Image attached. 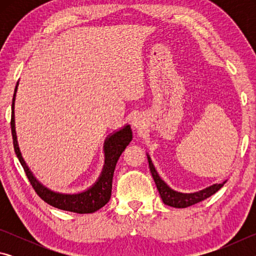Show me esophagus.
Segmentation results:
<instances>
[{
  "instance_id": "obj_1",
  "label": "esophagus",
  "mask_w": 256,
  "mask_h": 256,
  "mask_svg": "<svg viewBox=\"0 0 256 256\" xmlns=\"http://www.w3.org/2000/svg\"><path fill=\"white\" fill-rule=\"evenodd\" d=\"M133 126L136 128H142L141 120H138V118H134V120H133Z\"/></svg>"
}]
</instances>
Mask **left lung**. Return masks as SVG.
Returning <instances> with one entry per match:
<instances>
[{
	"label": "left lung",
	"mask_w": 256,
	"mask_h": 256,
	"mask_svg": "<svg viewBox=\"0 0 256 256\" xmlns=\"http://www.w3.org/2000/svg\"><path fill=\"white\" fill-rule=\"evenodd\" d=\"M148 157V162H149V168L151 172V175L154 177V180L156 183V186H157V190L160 194V196L162 198V202L164 204L172 206V208H188L193 204H196V203L201 202L203 200H206L209 196H211L212 194H214L216 192L222 188L224 184L226 183L227 180L222 182L220 184H214L209 186V188H206L198 192H194V193H180L177 192V190H174L170 188L160 178V176L158 175L157 170L154 166L152 162H151V158L149 154H146Z\"/></svg>",
	"instance_id": "8db88e82"
}]
</instances>
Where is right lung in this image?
Wrapping results in <instances>:
<instances>
[{
  "mask_svg": "<svg viewBox=\"0 0 256 256\" xmlns=\"http://www.w3.org/2000/svg\"><path fill=\"white\" fill-rule=\"evenodd\" d=\"M16 84L14 99H12V114H11V132L14 138V146L16 157H18L21 166L24 167L26 175H27L30 184L32 185L34 190L40 196L42 200H44L50 206L58 208L60 210H66L76 214H92L102 208L110 201L112 196V175H114L115 166L118 160L120 157L125 148L132 141V130L130 125H125L123 128L118 130V132L110 134L105 140L104 144V152H105V164L102 167V172L99 178L97 180L92 188L76 194H64L54 192V190L42 185L36 177L34 176L32 170H29L27 164L22 158L21 151L19 149L18 140H16V122H14V100L16 94L18 89Z\"/></svg>",
  "mask_w": 256,
  "mask_h": 256,
  "instance_id": "add662e5",
  "label": "right lung"
}]
</instances>
